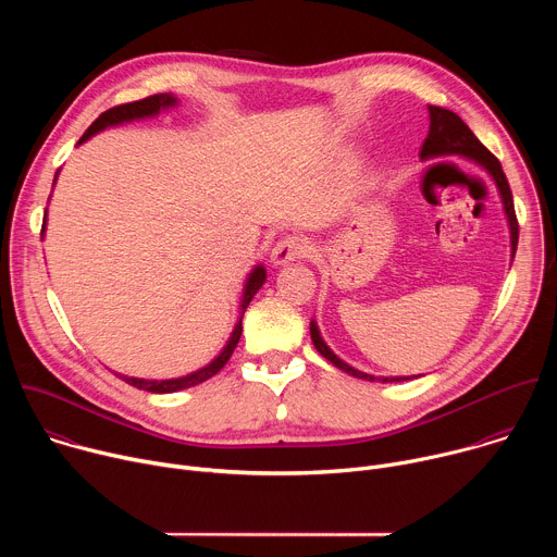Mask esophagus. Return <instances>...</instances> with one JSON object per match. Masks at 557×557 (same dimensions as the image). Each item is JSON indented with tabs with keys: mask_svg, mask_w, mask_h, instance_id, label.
I'll use <instances>...</instances> for the list:
<instances>
[{
	"mask_svg": "<svg viewBox=\"0 0 557 557\" xmlns=\"http://www.w3.org/2000/svg\"><path fill=\"white\" fill-rule=\"evenodd\" d=\"M308 251H310V247H308L306 237H301V235H286L275 245V249L271 253V262L275 267H284V264H290V262H297V260L306 258Z\"/></svg>",
	"mask_w": 557,
	"mask_h": 557,
	"instance_id": "esophagus-1",
	"label": "esophagus"
}]
</instances>
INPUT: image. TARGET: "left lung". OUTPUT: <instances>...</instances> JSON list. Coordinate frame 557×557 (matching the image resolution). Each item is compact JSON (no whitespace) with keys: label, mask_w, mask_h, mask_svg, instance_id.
Listing matches in <instances>:
<instances>
[{"label":"left lung","mask_w":557,"mask_h":557,"mask_svg":"<svg viewBox=\"0 0 557 557\" xmlns=\"http://www.w3.org/2000/svg\"><path fill=\"white\" fill-rule=\"evenodd\" d=\"M430 132H428V138L423 140L421 145V156L423 158H432V156H445V153H456V156H462V158H471V161L479 163L481 168H485L492 178L496 181L498 185V191L503 196V205H505V213H507V220H509V228H511V253L516 256V247H518V218H516V209H513V196H511V189H509V183H507V176L500 168V161L498 158L479 140L475 138V134L462 123V119L445 108H436V106H430ZM310 337H312V344L314 348L320 350V355H324L333 366H337L339 370L357 376V379H368V381H374L372 374H366V372H359L355 370L352 366L344 363L322 339L320 331H317L314 322H310ZM381 381H404V376H389V379H381Z\"/></svg>","instance_id":"left-lung-1"}]
</instances>
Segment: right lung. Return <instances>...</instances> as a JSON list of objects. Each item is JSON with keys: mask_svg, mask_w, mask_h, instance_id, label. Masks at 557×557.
Wrapping results in <instances>:
<instances>
[{"mask_svg": "<svg viewBox=\"0 0 557 557\" xmlns=\"http://www.w3.org/2000/svg\"><path fill=\"white\" fill-rule=\"evenodd\" d=\"M174 103H176V99H174L172 95H151V97L140 99V101H132V103H123V106L110 108L108 112H103V114L86 129V134H84L82 138H78V143L88 140L92 134H97V132H101V129H106V127H110V125H119V123L134 121V119H145V116H153V114L161 112L163 108H170V106H174ZM44 226H46V220H44ZM264 280H267V271H264L262 267H256L253 273H251L249 280H247V286H245L243 310H247L249 301H251L253 295L260 290V286L264 284ZM240 335H243V317H240V322L235 324V331H233L231 339L226 342L224 350H222L209 366H205V368H200V370H196V372H191V374H187V376H181V379H165V381H147V379H134V376H123V374H119V376H121L125 383H129V385H134V387H138V389H147V392H156V394L178 392V389L198 385V383L211 379L213 374H218V372L224 368V363L231 359V355H233L237 342H240Z\"/></svg>", "mask_w": 557, "mask_h": 557, "instance_id": "add662e5", "label": "right lung"}]
</instances>
